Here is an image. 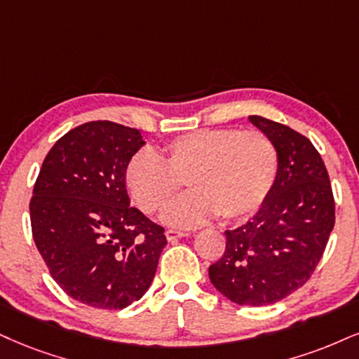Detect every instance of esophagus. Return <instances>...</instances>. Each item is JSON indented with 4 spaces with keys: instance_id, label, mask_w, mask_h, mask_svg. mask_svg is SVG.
<instances>
[{
    "instance_id": "1",
    "label": "esophagus",
    "mask_w": 359,
    "mask_h": 359,
    "mask_svg": "<svg viewBox=\"0 0 359 359\" xmlns=\"http://www.w3.org/2000/svg\"><path fill=\"white\" fill-rule=\"evenodd\" d=\"M165 234H166L168 241H176V240H180V238L188 236L187 231H178V229H168Z\"/></svg>"
}]
</instances>
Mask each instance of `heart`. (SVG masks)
<instances>
[{"label":"heart","mask_w":359,"mask_h":359,"mask_svg":"<svg viewBox=\"0 0 359 359\" xmlns=\"http://www.w3.org/2000/svg\"><path fill=\"white\" fill-rule=\"evenodd\" d=\"M278 168L276 146L263 133L198 130L166 143L161 158L136 153L125 181L141 210L156 213L187 180L192 191L168 205L161 219L193 228L218 215L240 219L255 213L273 191Z\"/></svg>","instance_id":"1"}]
</instances>
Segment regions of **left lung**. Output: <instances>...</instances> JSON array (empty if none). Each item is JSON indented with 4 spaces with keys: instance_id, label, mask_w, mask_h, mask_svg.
<instances>
[{
    "instance_id": "obj_1",
    "label": "left lung",
    "mask_w": 359,
    "mask_h": 359,
    "mask_svg": "<svg viewBox=\"0 0 359 359\" xmlns=\"http://www.w3.org/2000/svg\"><path fill=\"white\" fill-rule=\"evenodd\" d=\"M248 121L276 146L278 178L258 213L224 231L226 250L208 274L229 302L264 306L315 271L334 226V200L325 163L306 136L256 114Z\"/></svg>"
}]
</instances>
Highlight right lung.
Listing matches in <instances>:
<instances>
[{"label":"right lung","mask_w":359,"mask_h":359,"mask_svg":"<svg viewBox=\"0 0 359 359\" xmlns=\"http://www.w3.org/2000/svg\"><path fill=\"white\" fill-rule=\"evenodd\" d=\"M146 143L140 130L90 121L44 158L29 203L39 255L66 294L123 309L151 286L165 229L131 206L125 171Z\"/></svg>","instance_id":"1"}]
</instances>
